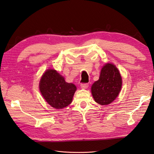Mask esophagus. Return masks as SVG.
Masks as SVG:
<instances>
[{
  "mask_svg": "<svg viewBox=\"0 0 154 154\" xmlns=\"http://www.w3.org/2000/svg\"><path fill=\"white\" fill-rule=\"evenodd\" d=\"M88 86H89V85L87 83H82V84H80V86H81V88H82V89H86V88H88Z\"/></svg>",
  "mask_w": 154,
  "mask_h": 154,
  "instance_id": "34e87169",
  "label": "esophagus"
}]
</instances>
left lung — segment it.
Masks as SVG:
<instances>
[{
  "label": "left lung",
  "instance_id": "1",
  "mask_svg": "<svg viewBox=\"0 0 154 154\" xmlns=\"http://www.w3.org/2000/svg\"><path fill=\"white\" fill-rule=\"evenodd\" d=\"M122 79L115 65L107 63L102 68L99 80L91 86V94L95 102L106 105L113 101L121 90Z\"/></svg>",
  "mask_w": 154,
  "mask_h": 154
}]
</instances>
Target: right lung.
<instances>
[{"label":"right lung","instance_id":"obj_1","mask_svg":"<svg viewBox=\"0 0 154 154\" xmlns=\"http://www.w3.org/2000/svg\"><path fill=\"white\" fill-rule=\"evenodd\" d=\"M39 90L47 103L60 109L72 103L76 87L73 84L66 82L56 70L49 69L44 73L40 80Z\"/></svg>","mask_w":154,"mask_h":154}]
</instances>
